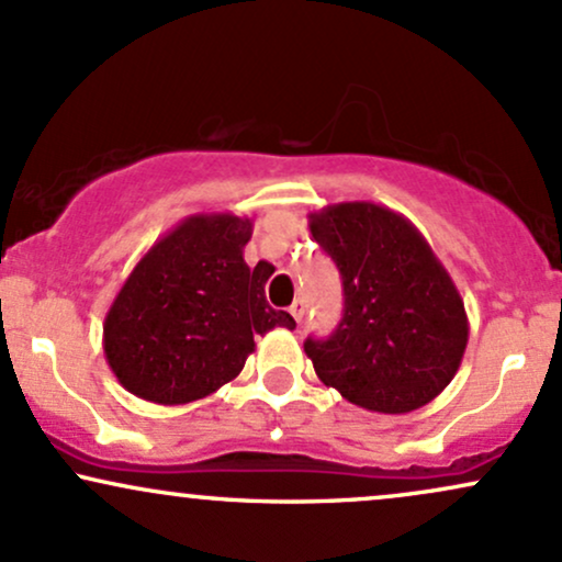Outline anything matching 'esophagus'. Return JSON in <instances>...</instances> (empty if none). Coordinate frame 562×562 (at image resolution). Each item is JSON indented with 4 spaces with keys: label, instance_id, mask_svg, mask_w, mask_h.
<instances>
[{
    "label": "esophagus",
    "instance_id": "1",
    "mask_svg": "<svg viewBox=\"0 0 562 562\" xmlns=\"http://www.w3.org/2000/svg\"><path fill=\"white\" fill-rule=\"evenodd\" d=\"M303 312H306L303 301H293V306H290V314H293V319L299 322V325H301V319H303Z\"/></svg>",
    "mask_w": 562,
    "mask_h": 562
}]
</instances>
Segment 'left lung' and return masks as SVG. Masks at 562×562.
Masks as SVG:
<instances>
[{
    "mask_svg": "<svg viewBox=\"0 0 562 562\" xmlns=\"http://www.w3.org/2000/svg\"><path fill=\"white\" fill-rule=\"evenodd\" d=\"M308 229L344 280L340 325L303 344L317 378L383 415L434 402L460 370L468 314L420 229L367 200L308 214Z\"/></svg>",
    "mask_w": 562,
    "mask_h": 562,
    "instance_id": "obj_1",
    "label": "left lung"
}]
</instances>
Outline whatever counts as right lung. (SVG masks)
<instances>
[{"instance_id":"obj_1","label":"right lung","mask_w":562,"mask_h":562,"mask_svg":"<svg viewBox=\"0 0 562 562\" xmlns=\"http://www.w3.org/2000/svg\"><path fill=\"white\" fill-rule=\"evenodd\" d=\"M250 235L245 216L192 214L142 256L102 325L105 359L128 393L198 402L240 375L254 335L293 330L263 293L272 267L243 259Z\"/></svg>"}]
</instances>
